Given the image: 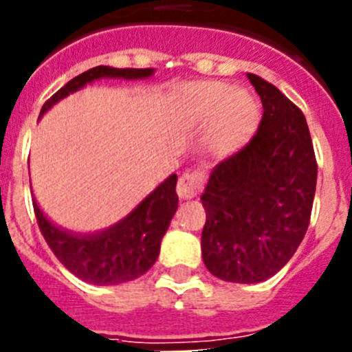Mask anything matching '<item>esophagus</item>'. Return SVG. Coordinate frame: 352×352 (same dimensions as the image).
<instances>
[{
	"label": "esophagus",
	"mask_w": 352,
	"mask_h": 352,
	"mask_svg": "<svg viewBox=\"0 0 352 352\" xmlns=\"http://www.w3.org/2000/svg\"><path fill=\"white\" fill-rule=\"evenodd\" d=\"M201 186H203V178H201L199 174H192V173L183 174L178 182V186H176L178 197L182 199V201L194 199L195 195H197V192L201 190Z\"/></svg>",
	"instance_id": "obj_1"
}]
</instances>
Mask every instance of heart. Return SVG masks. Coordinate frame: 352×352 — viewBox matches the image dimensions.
I'll return each mask as SVG.
<instances>
[{"mask_svg": "<svg viewBox=\"0 0 352 352\" xmlns=\"http://www.w3.org/2000/svg\"><path fill=\"white\" fill-rule=\"evenodd\" d=\"M174 114L188 129L201 130V144L217 158L245 148L259 126V105L250 93L220 80L188 82L174 93Z\"/></svg>", "mask_w": 352, "mask_h": 352, "instance_id": "1", "label": "heart"}]
</instances>
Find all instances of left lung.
<instances>
[{
  "label": "left lung",
  "mask_w": 352,
  "mask_h": 352,
  "mask_svg": "<svg viewBox=\"0 0 352 352\" xmlns=\"http://www.w3.org/2000/svg\"><path fill=\"white\" fill-rule=\"evenodd\" d=\"M263 102L257 133L210 174L201 201L203 261L217 278L257 284L280 272L309 229L317 183L303 113L280 89L247 74Z\"/></svg>",
  "instance_id": "8db88e82"
}]
</instances>
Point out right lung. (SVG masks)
<instances>
[{"label":"right lung","instance_id":"obj_1","mask_svg":"<svg viewBox=\"0 0 352 352\" xmlns=\"http://www.w3.org/2000/svg\"><path fill=\"white\" fill-rule=\"evenodd\" d=\"M155 68L95 67L68 80L43 104L40 118L58 102L100 79H149ZM178 176L170 174L129 214L95 232H77L52 222L33 197L36 222L43 238L65 268L93 285H118L144 275L160 254V243L178 210Z\"/></svg>","mask_w":352,"mask_h":352}]
</instances>
